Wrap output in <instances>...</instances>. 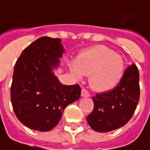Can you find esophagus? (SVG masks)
Segmentation results:
<instances>
[{
    "label": "esophagus",
    "instance_id": "esophagus-1",
    "mask_svg": "<svg viewBox=\"0 0 150 150\" xmlns=\"http://www.w3.org/2000/svg\"><path fill=\"white\" fill-rule=\"evenodd\" d=\"M81 97H83V98H88V97H90V94H89V93L86 90L82 89L81 90Z\"/></svg>",
    "mask_w": 150,
    "mask_h": 150
}]
</instances>
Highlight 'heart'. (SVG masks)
Instances as JSON below:
<instances>
[{
    "instance_id": "heart-1",
    "label": "heart",
    "mask_w": 150,
    "mask_h": 150,
    "mask_svg": "<svg viewBox=\"0 0 150 150\" xmlns=\"http://www.w3.org/2000/svg\"><path fill=\"white\" fill-rule=\"evenodd\" d=\"M70 71L76 78L89 75V85L94 91L108 92L121 81L125 63L122 57L111 49L98 45L86 49L70 63Z\"/></svg>"
}]
</instances>
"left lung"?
<instances>
[{
  "label": "left lung",
  "instance_id": "obj_1",
  "mask_svg": "<svg viewBox=\"0 0 150 150\" xmlns=\"http://www.w3.org/2000/svg\"><path fill=\"white\" fill-rule=\"evenodd\" d=\"M139 96V72L132 64L125 70L116 87L93 97L94 108L86 117L87 123L98 132H108L125 126L134 114Z\"/></svg>",
  "mask_w": 150,
  "mask_h": 150
}]
</instances>
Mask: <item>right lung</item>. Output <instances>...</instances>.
I'll use <instances>...</instances> for the list:
<instances>
[{
	"label": "right lung",
	"mask_w": 150,
	"mask_h": 150,
	"mask_svg": "<svg viewBox=\"0 0 150 150\" xmlns=\"http://www.w3.org/2000/svg\"><path fill=\"white\" fill-rule=\"evenodd\" d=\"M64 52L61 39L43 36L24 49L17 60L11 101L17 118L25 127L51 131L67 106L80 98L79 85H63L54 75Z\"/></svg>",
	"instance_id": "right-lung-1"
}]
</instances>
